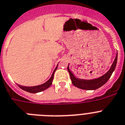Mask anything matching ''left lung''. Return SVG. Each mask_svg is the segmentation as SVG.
Instances as JSON below:
<instances>
[{
	"label": "left lung",
	"mask_w": 125,
	"mask_h": 125,
	"mask_svg": "<svg viewBox=\"0 0 125 125\" xmlns=\"http://www.w3.org/2000/svg\"><path fill=\"white\" fill-rule=\"evenodd\" d=\"M117 59H118V53L116 54V56L111 67L107 73L101 77L93 79V80H83V79L76 78L69 69V64H68V71L70 73V78L71 80L72 83L75 87L81 88V89H83V90H96V89L100 88L101 87H102V85H104L108 81L109 79L110 78L111 76L112 75L113 71H115V68H116V63H117Z\"/></svg>",
	"instance_id": "8db88e82"
}]
</instances>
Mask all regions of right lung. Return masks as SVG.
<instances>
[{
	"mask_svg": "<svg viewBox=\"0 0 125 125\" xmlns=\"http://www.w3.org/2000/svg\"><path fill=\"white\" fill-rule=\"evenodd\" d=\"M57 68V65L55 69L54 70V72L52 73V76H51V77L50 78V79L47 82H46L42 84V85H37V86H34V87H24V86H22V85H18L21 89H23V90L24 91H26L28 92H30V93H32V94H35V93H37V92H40L43 91L45 89L48 88L49 87L52 85V81H53V78H54V73H55V71H56Z\"/></svg>",
	"mask_w": 125,
	"mask_h": 125,
	"instance_id": "add662e5",
	"label": "right lung"
}]
</instances>
